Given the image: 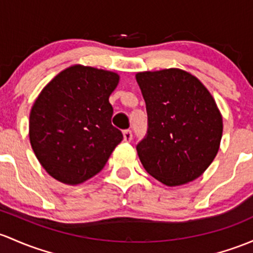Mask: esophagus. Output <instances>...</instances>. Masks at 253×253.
<instances>
[{
	"instance_id": "obj_1",
	"label": "esophagus",
	"mask_w": 253,
	"mask_h": 253,
	"mask_svg": "<svg viewBox=\"0 0 253 253\" xmlns=\"http://www.w3.org/2000/svg\"><path fill=\"white\" fill-rule=\"evenodd\" d=\"M124 140H125V142H131V140H132V131H131V129H125V131H124Z\"/></svg>"
}]
</instances>
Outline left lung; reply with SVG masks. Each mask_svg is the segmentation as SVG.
<instances>
[{
	"mask_svg": "<svg viewBox=\"0 0 253 253\" xmlns=\"http://www.w3.org/2000/svg\"><path fill=\"white\" fill-rule=\"evenodd\" d=\"M145 100L148 129L137 153L149 174L169 187L200 177L216 158L223 121L206 87L180 69L135 75Z\"/></svg>",
	"mask_w": 253,
	"mask_h": 253,
	"instance_id": "left-lung-1",
	"label": "left lung"
}]
</instances>
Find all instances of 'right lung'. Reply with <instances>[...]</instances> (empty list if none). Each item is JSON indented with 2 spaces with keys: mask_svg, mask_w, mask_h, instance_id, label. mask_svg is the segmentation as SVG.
Segmentation results:
<instances>
[{
  "mask_svg": "<svg viewBox=\"0 0 253 253\" xmlns=\"http://www.w3.org/2000/svg\"><path fill=\"white\" fill-rule=\"evenodd\" d=\"M119 75L74 65L58 74L34 103L29 137L47 173L65 184L84 183L103 169L122 140L111 125L109 97Z\"/></svg>",
  "mask_w": 253,
  "mask_h": 253,
  "instance_id": "1",
  "label": "right lung"
}]
</instances>
